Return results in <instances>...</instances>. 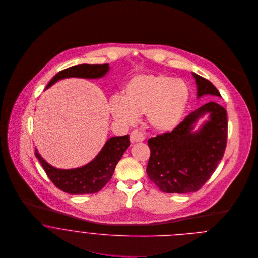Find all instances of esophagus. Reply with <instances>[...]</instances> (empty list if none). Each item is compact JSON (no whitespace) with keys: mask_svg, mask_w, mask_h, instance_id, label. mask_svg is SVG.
Segmentation results:
<instances>
[{"mask_svg":"<svg viewBox=\"0 0 258 258\" xmlns=\"http://www.w3.org/2000/svg\"><path fill=\"white\" fill-rule=\"evenodd\" d=\"M145 139V136L142 132H139L138 130H134L130 133V141L131 142H141Z\"/></svg>","mask_w":258,"mask_h":258,"instance_id":"1","label":"esophagus"}]
</instances>
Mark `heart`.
Returning <instances> with one entry per match:
<instances>
[{
	"label": "heart",
	"mask_w": 258,
	"mask_h": 258,
	"mask_svg": "<svg viewBox=\"0 0 258 258\" xmlns=\"http://www.w3.org/2000/svg\"><path fill=\"white\" fill-rule=\"evenodd\" d=\"M189 98V89L183 80L165 74H142L127 84L123 97L110 99L113 117L133 125L140 113L147 111L150 124L157 130L170 131L181 121Z\"/></svg>",
	"instance_id": "heart-1"
}]
</instances>
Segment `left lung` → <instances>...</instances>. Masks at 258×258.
Returning <instances> with one entry per match:
<instances>
[{
	"label": "left lung",
	"instance_id": "1",
	"mask_svg": "<svg viewBox=\"0 0 258 258\" xmlns=\"http://www.w3.org/2000/svg\"><path fill=\"white\" fill-rule=\"evenodd\" d=\"M198 97L205 94L221 97L208 79L194 74ZM206 112L211 119L199 132H191L193 123ZM227 141L226 110L217 102H209L190 112L171 132L148 140L150 158L147 175L160 190L169 194L197 191L207 183L221 162Z\"/></svg>",
	"mask_w": 258,
	"mask_h": 258
}]
</instances>
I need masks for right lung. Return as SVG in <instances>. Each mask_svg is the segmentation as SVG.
Returning a JSON list of instances; mask_svg holds the SVG:
<instances>
[{
	"mask_svg": "<svg viewBox=\"0 0 258 258\" xmlns=\"http://www.w3.org/2000/svg\"><path fill=\"white\" fill-rule=\"evenodd\" d=\"M108 70V63L74 66L55 74L45 88H48L57 80L67 77L98 78L106 74ZM129 145L128 135L112 137L93 161L81 168L72 170L53 168L40 157L37 149L35 155L50 181L62 191L72 195L94 194L99 191L110 181L117 163Z\"/></svg>",
	"mask_w": 258,
	"mask_h": 258,
	"instance_id": "1",
	"label": "right lung"
}]
</instances>
